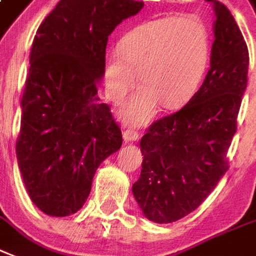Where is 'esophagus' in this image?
I'll return each mask as SVG.
<instances>
[{
    "instance_id": "1",
    "label": "esophagus",
    "mask_w": 256,
    "mask_h": 256,
    "mask_svg": "<svg viewBox=\"0 0 256 256\" xmlns=\"http://www.w3.org/2000/svg\"><path fill=\"white\" fill-rule=\"evenodd\" d=\"M139 134L136 132V130H124V134H122V138H124V142L126 143H130V142H136V140L139 139Z\"/></svg>"
}]
</instances>
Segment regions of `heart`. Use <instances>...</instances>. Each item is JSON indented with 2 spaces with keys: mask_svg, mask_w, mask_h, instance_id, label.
<instances>
[{
  "mask_svg": "<svg viewBox=\"0 0 256 256\" xmlns=\"http://www.w3.org/2000/svg\"><path fill=\"white\" fill-rule=\"evenodd\" d=\"M210 58V34L196 14L162 17L128 30L118 51L106 54L104 84L108 98L120 102L136 84L142 89L122 108L120 116L132 126H143L158 104L176 109L192 97L202 80Z\"/></svg>",
  "mask_w": 256,
  "mask_h": 256,
  "instance_id": "heart-1",
  "label": "heart"
}]
</instances>
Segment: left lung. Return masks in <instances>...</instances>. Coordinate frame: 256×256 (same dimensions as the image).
I'll return each mask as SVG.
<instances>
[{"instance_id": "8db88e82", "label": "left lung", "mask_w": 256, "mask_h": 256, "mask_svg": "<svg viewBox=\"0 0 256 256\" xmlns=\"http://www.w3.org/2000/svg\"><path fill=\"white\" fill-rule=\"evenodd\" d=\"M205 1L216 17L208 74L185 106L155 121L140 142L143 163L132 193L144 216L159 224L198 208L226 174V151L247 88L244 38L224 4Z\"/></svg>"}]
</instances>
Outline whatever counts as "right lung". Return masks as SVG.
Returning a JSON list of instances; mask_svg holds the SVG:
<instances>
[{
  "label": "right lung",
  "mask_w": 256,
  "mask_h": 256,
  "mask_svg": "<svg viewBox=\"0 0 256 256\" xmlns=\"http://www.w3.org/2000/svg\"><path fill=\"white\" fill-rule=\"evenodd\" d=\"M143 1L60 0L34 36L16 155L32 202L48 216L78 212L93 176L122 144L98 97L108 36Z\"/></svg>",
  "instance_id": "obj_1"
}]
</instances>
